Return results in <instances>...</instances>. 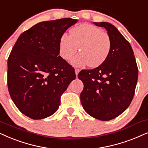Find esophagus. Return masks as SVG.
<instances>
[{
  "mask_svg": "<svg viewBox=\"0 0 148 148\" xmlns=\"http://www.w3.org/2000/svg\"><path fill=\"white\" fill-rule=\"evenodd\" d=\"M80 72L79 69L75 68V73H76V76H78V72Z\"/></svg>",
  "mask_w": 148,
  "mask_h": 148,
  "instance_id": "esophagus-1",
  "label": "esophagus"
}]
</instances>
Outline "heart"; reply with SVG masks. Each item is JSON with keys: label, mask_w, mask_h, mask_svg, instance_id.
<instances>
[{"label": "heart", "mask_w": 148, "mask_h": 148, "mask_svg": "<svg viewBox=\"0 0 148 148\" xmlns=\"http://www.w3.org/2000/svg\"><path fill=\"white\" fill-rule=\"evenodd\" d=\"M111 47V38L107 32L97 26L83 23L73 27L70 35H62L59 53L61 58L68 61L79 47L80 53L72 58L71 63L78 67L87 64L89 68H97L108 58Z\"/></svg>", "instance_id": "obj_1"}]
</instances>
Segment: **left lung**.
<instances>
[{"mask_svg": "<svg viewBox=\"0 0 148 148\" xmlns=\"http://www.w3.org/2000/svg\"><path fill=\"white\" fill-rule=\"evenodd\" d=\"M94 23L108 31L111 51L101 66L79 72L78 78L84 84L80 101L90 116L108 121L129 106L137 85L138 68L131 45L116 27L108 22Z\"/></svg>", "mask_w": 148, "mask_h": 148, "instance_id": "8db88e82", "label": "left lung"}]
</instances>
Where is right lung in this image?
<instances>
[{
  "mask_svg": "<svg viewBox=\"0 0 148 148\" xmlns=\"http://www.w3.org/2000/svg\"><path fill=\"white\" fill-rule=\"evenodd\" d=\"M77 21H42L17 38L8 58L7 84L13 103L26 116L38 120L53 114L62 95L76 78L74 68L59 56V42Z\"/></svg>",
  "mask_w": 148,
  "mask_h": 148,
  "instance_id": "obj_1",
  "label": "right lung"
}]
</instances>
